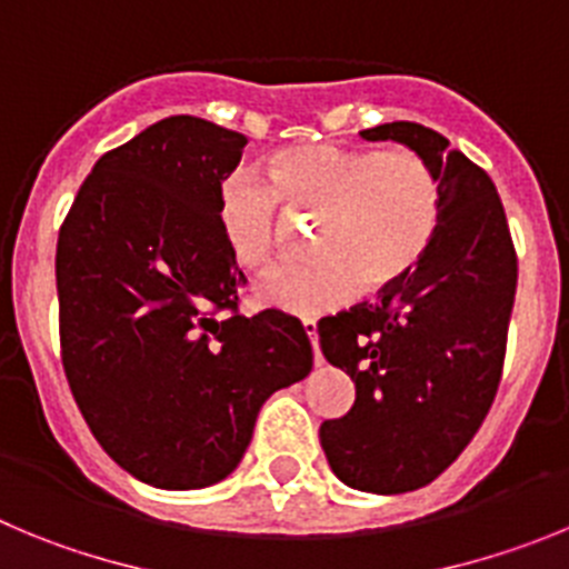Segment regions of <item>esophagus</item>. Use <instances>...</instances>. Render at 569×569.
Here are the masks:
<instances>
[{
	"mask_svg": "<svg viewBox=\"0 0 569 569\" xmlns=\"http://www.w3.org/2000/svg\"><path fill=\"white\" fill-rule=\"evenodd\" d=\"M303 331L311 342V351H315V366H320V351H317V322L315 320H303Z\"/></svg>",
	"mask_w": 569,
	"mask_h": 569,
	"instance_id": "esophagus-1",
	"label": "esophagus"
}]
</instances>
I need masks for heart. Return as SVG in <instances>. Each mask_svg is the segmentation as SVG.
<instances>
[{
  "instance_id": "1",
  "label": "heart",
  "mask_w": 569,
  "mask_h": 569,
  "mask_svg": "<svg viewBox=\"0 0 569 569\" xmlns=\"http://www.w3.org/2000/svg\"><path fill=\"white\" fill-rule=\"evenodd\" d=\"M269 181L229 178L218 214L232 260L249 272L272 263L278 201L326 212L317 238L320 260L280 266L258 286V300L295 317L340 309L357 289L377 291L417 269L442 221V183L406 150H346L306 144L269 161Z\"/></svg>"
}]
</instances>
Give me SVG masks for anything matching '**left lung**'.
Wrapping results in <instances>:
<instances>
[{
	"instance_id": "1",
	"label": "left lung",
	"mask_w": 569,
	"mask_h": 569,
	"mask_svg": "<svg viewBox=\"0 0 569 569\" xmlns=\"http://www.w3.org/2000/svg\"><path fill=\"white\" fill-rule=\"evenodd\" d=\"M417 152L442 183V221L417 269L317 326L322 357L355 380L346 417L320 425L342 485L408 493L433 482L496 397L516 297V252L488 172L413 121L360 132Z\"/></svg>"
}]
</instances>
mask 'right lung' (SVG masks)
Returning <instances> with one entry per match:
<instances>
[{"instance_id":"1","label":"right lung","mask_w":569,"mask_h":569,"mask_svg":"<svg viewBox=\"0 0 569 569\" xmlns=\"http://www.w3.org/2000/svg\"><path fill=\"white\" fill-rule=\"evenodd\" d=\"M243 147L247 136L196 116L156 121L96 161L61 223L70 391L112 462L152 488L227 479L266 399L311 371L295 317L234 315L247 278L218 198Z\"/></svg>"}]
</instances>
